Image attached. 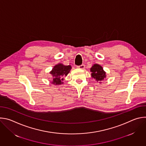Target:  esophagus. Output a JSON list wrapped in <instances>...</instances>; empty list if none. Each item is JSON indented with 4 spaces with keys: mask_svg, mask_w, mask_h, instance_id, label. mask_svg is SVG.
I'll return each instance as SVG.
<instances>
[{
    "mask_svg": "<svg viewBox=\"0 0 146 146\" xmlns=\"http://www.w3.org/2000/svg\"><path fill=\"white\" fill-rule=\"evenodd\" d=\"M77 68H79V69H85V66L84 65H80V66H77Z\"/></svg>",
    "mask_w": 146,
    "mask_h": 146,
    "instance_id": "esophagus-1",
    "label": "esophagus"
}]
</instances>
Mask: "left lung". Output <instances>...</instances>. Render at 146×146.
<instances>
[{"label": "left lung", "instance_id": "8db88e82", "mask_svg": "<svg viewBox=\"0 0 146 146\" xmlns=\"http://www.w3.org/2000/svg\"><path fill=\"white\" fill-rule=\"evenodd\" d=\"M91 72V77L94 78L97 82H99L100 84L102 83V81L106 78V73L103 70L102 66L99 64H94L90 69Z\"/></svg>", "mask_w": 146, "mask_h": 146}]
</instances>
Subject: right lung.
<instances>
[{"label": "right lung", "instance_id": "add662e5", "mask_svg": "<svg viewBox=\"0 0 146 146\" xmlns=\"http://www.w3.org/2000/svg\"><path fill=\"white\" fill-rule=\"evenodd\" d=\"M72 69L70 65H64L62 64H58L55 65L50 73L52 75V84L59 86L64 84V77L66 76Z\"/></svg>", "mask_w": 146, "mask_h": 146}]
</instances>
